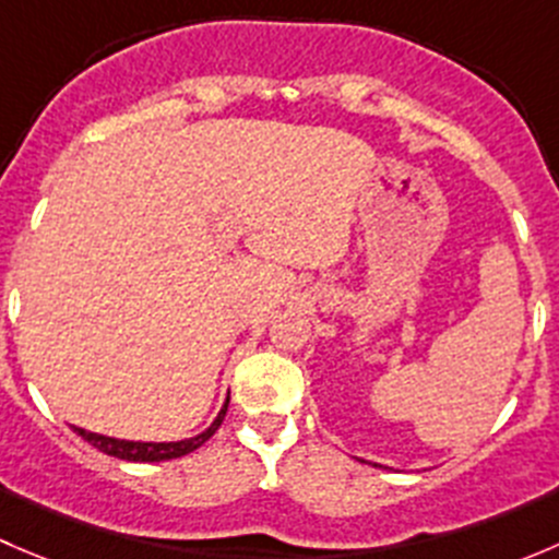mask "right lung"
I'll return each mask as SVG.
<instances>
[{
  "label": "right lung",
  "mask_w": 559,
  "mask_h": 559,
  "mask_svg": "<svg viewBox=\"0 0 559 559\" xmlns=\"http://www.w3.org/2000/svg\"><path fill=\"white\" fill-rule=\"evenodd\" d=\"M227 405L229 400L224 403L222 414L216 416V421H213L211 427H207L205 432H200V436L189 438V441H175V443H140V441H118V438H107V436H97V432H86L81 430V427H72V430L78 432V436L83 438V441L92 443L94 449H99V452L110 454V456H118V460H129V462H162V460H175V456H183V454H191L194 449H200L202 443L207 441V438L213 436V432L222 427L224 421V414H227Z\"/></svg>",
  "instance_id": "obj_1"
}]
</instances>
